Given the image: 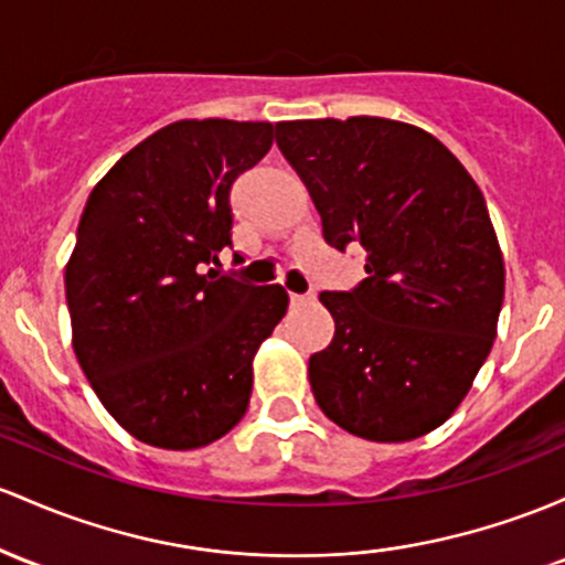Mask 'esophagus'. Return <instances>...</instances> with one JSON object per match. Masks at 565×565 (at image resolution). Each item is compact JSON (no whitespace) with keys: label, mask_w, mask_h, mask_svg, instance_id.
I'll return each instance as SVG.
<instances>
[{"label":"esophagus","mask_w":565,"mask_h":565,"mask_svg":"<svg viewBox=\"0 0 565 565\" xmlns=\"http://www.w3.org/2000/svg\"><path fill=\"white\" fill-rule=\"evenodd\" d=\"M316 297H313V292H292L289 295V302H292V306H308V302H313Z\"/></svg>","instance_id":"1"}]
</instances>
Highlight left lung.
I'll return each instance as SVG.
<instances>
[{"label":"left lung","mask_w":565,"mask_h":565,"mask_svg":"<svg viewBox=\"0 0 565 565\" xmlns=\"http://www.w3.org/2000/svg\"><path fill=\"white\" fill-rule=\"evenodd\" d=\"M324 241L367 278L321 292L334 338L308 362L330 420L375 443L437 429L491 353L504 259L486 198L439 139L383 117L276 122Z\"/></svg>","instance_id":"8db88e82"}]
</instances>
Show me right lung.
<instances>
[{"label":"right lung","mask_w":565,"mask_h":565,"mask_svg":"<svg viewBox=\"0 0 565 565\" xmlns=\"http://www.w3.org/2000/svg\"><path fill=\"white\" fill-rule=\"evenodd\" d=\"M270 145V122H171L79 216L64 278L74 353L111 418L154 448H203L244 418L254 353L287 313L281 284L206 270L233 246V182Z\"/></svg>","instance_id":"right-lung-1"}]
</instances>
